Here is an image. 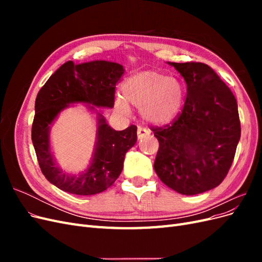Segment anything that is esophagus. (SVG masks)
I'll return each mask as SVG.
<instances>
[{
	"label": "esophagus",
	"mask_w": 262,
	"mask_h": 262,
	"mask_svg": "<svg viewBox=\"0 0 262 262\" xmlns=\"http://www.w3.org/2000/svg\"><path fill=\"white\" fill-rule=\"evenodd\" d=\"M137 133H138V139H139V140H142L143 138H145L146 136H148L149 131L146 130V129H144V128H141V126H140V128H138Z\"/></svg>",
	"instance_id": "34e87169"
}]
</instances>
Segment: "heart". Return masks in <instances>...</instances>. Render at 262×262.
I'll use <instances>...</instances> for the list:
<instances>
[{"instance_id": "1", "label": "heart", "mask_w": 262, "mask_h": 262, "mask_svg": "<svg viewBox=\"0 0 262 262\" xmlns=\"http://www.w3.org/2000/svg\"><path fill=\"white\" fill-rule=\"evenodd\" d=\"M122 97H117L115 107L122 114L130 106L139 108L143 120L152 125H165L175 119L184 105V86L176 77L156 70H147L129 76L121 85Z\"/></svg>"}]
</instances>
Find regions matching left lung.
I'll list each match as a JSON object with an SVG mask.
<instances>
[{"mask_svg":"<svg viewBox=\"0 0 262 262\" xmlns=\"http://www.w3.org/2000/svg\"><path fill=\"white\" fill-rule=\"evenodd\" d=\"M167 63L184 77L187 98L175 121L153 129L160 142L154 169L176 192L199 194L217 187L231 168L241 140L238 107L209 66Z\"/></svg>","mask_w":262,"mask_h":262,"instance_id":"1","label":"left lung"}]
</instances>
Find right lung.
<instances>
[{"label":"right lung","mask_w":262,"mask_h":262,"mask_svg":"<svg viewBox=\"0 0 262 262\" xmlns=\"http://www.w3.org/2000/svg\"><path fill=\"white\" fill-rule=\"evenodd\" d=\"M123 73V67L112 61L95 60L80 64L69 61L39 91L31 140L45 177L63 191L77 195L97 194L113 186L120 176L125 153L137 143V126L116 131L98 108L114 107L116 84ZM77 103L85 104L95 115L97 139L90 164L74 174L64 172L57 165L50 132L60 113Z\"/></svg>","instance_id":"obj_1"}]
</instances>
